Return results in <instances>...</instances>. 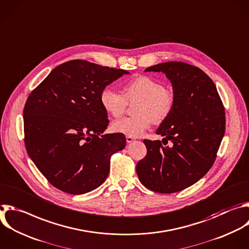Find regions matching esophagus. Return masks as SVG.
Returning a JSON list of instances; mask_svg holds the SVG:
<instances>
[{
    "label": "esophagus",
    "mask_w": 249,
    "mask_h": 249,
    "mask_svg": "<svg viewBox=\"0 0 249 249\" xmlns=\"http://www.w3.org/2000/svg\"><path fill=\"white\" fill-rule=\"evenodd\" d=\"M126 141H127L128 143H130V142H132L133 141H135V138L130 137V136H127V137H126Z\"/></svg>",
    "instance_id": "1"
}]
</instances>
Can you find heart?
Masks as SVG:
<instances>
[{
    "label": "heart",
    "mask_w": 249,
    "mask_h": 249,
    "mask_svg": "<svg viewBox=\"0 0 249 249\" xmlns=\"http://www.w3.org/2000/svg\"><path fill=\"white\" fill-rule=\"evenodd\" d=\"M103 108L112 117L121 116L127 104L133 107V117L114 121L111 130L130 137H140L149 129L151 123L161 124L173 111L175 95L172 90L163 87L156 79L142 75L128 82L122 94L111 88H105L100 95Z\"/></svg>",
    "instance_id": "1"
}]
</instances>
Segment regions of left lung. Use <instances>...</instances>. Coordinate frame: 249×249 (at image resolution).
Returning a JSON list of instances; mask_svg holds the SVG:
<instances>
[{
  "label": "left lung",
  "instance_id": "1",
  "mask_svg": "<svg viewBox=\"0 0 249 249\" xmlns=\"http://www.w3.org/2000/svg\"><path fill=\"white\" fill-rule=\"evenodd\" d=\"M144 71L166 75L175 105L170 116L156 130L157 135L165 137L163 144L143 140L147 152L138 162L136 171L148 190L177 193L196 183L212 167L225 134V109L214 82L196 66L168 61Z\"/></svg>",
  "mask_w": 249,
  "mask_h": 249
}]
</instances>
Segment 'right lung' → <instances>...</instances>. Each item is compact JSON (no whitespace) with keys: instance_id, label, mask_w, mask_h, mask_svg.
I'll return each mask as SVG.
<instances>
[{"instance_id":"obj_1","label":"right lung","mask_w":249,"mask_h":249,"mask_svg":"<svg viewBox=\"0 0 249 249\" xmlns=\"http://www.w3.org/2000/svg\"><path fill=\"white\" fill-rule=\"evenodd\" d=\"M129 74L87 60L64 62L29 95L24 109L27 153L56 189L83 195L107 178L110 156L126 145L123 134H104L107 113L102 91Z\"/></svg>"}]
</instances>
